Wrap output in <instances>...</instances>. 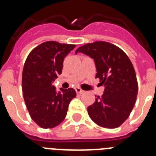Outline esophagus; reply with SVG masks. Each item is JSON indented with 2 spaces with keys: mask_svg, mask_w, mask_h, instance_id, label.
Returning <instances> with one entry per match:
<instances>
[{
  "mask_svg": "<svg viewBox=\"0 0 156 156\" xmlns=\"http://www.w3.org/2000/svg\"><path fill=\"white\" fill-rule=\"evenodd\" d=\"M75 90H76V92L77 94H82L84 93V91H83V90H81L80 87H76Z\"/></svg>",
  "mask_w": 156,
  "mask_h": 156,
  "instance_id": "34e87169",
  "label": "esophagus"
}]
</instances>
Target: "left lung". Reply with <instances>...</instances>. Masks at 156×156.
Masks as SVG:
<instances>
[{
    "instance_id": "obj_1",
    "label": "left lung",
    "mask_w": 156,
    "mask_h": 156,
    "mask_svg": "<svg viewBox=\"0 0 156 156\" xmlns=\"http://www.w3.org/2000/svg\"><path fill=\"white\" fill-rule=\"evenodd\" d=\"M79 52L94 59L96 78L105 87L101 97L88 106L90 119L102 127H118L129 117L137 98L138 86L131 62L120 48L105 41L87 44L76 51Z\"/></svg>"
}]
</instances>
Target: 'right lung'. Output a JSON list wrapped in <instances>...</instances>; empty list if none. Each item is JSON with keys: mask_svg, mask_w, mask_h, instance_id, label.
<instances>
[{"mask_svg": "<svg viewBox=\"0 0 156 156\" xmlns=\"http://www.w3.org/2000/svg\"><path fill=\"white\" fill-rule=\"evenodd\" d=\"M74 44L47 41L29 54L23 71V97L33 120L42 128H52L66 118L69 105L76 96L74 89L60 88L53 83L62 72L64 58Z\"/></svg>", "mask_w": 156, "mask_h": 156, "instance_id": "add662e5", "label": "right lung"}]
</instances>
